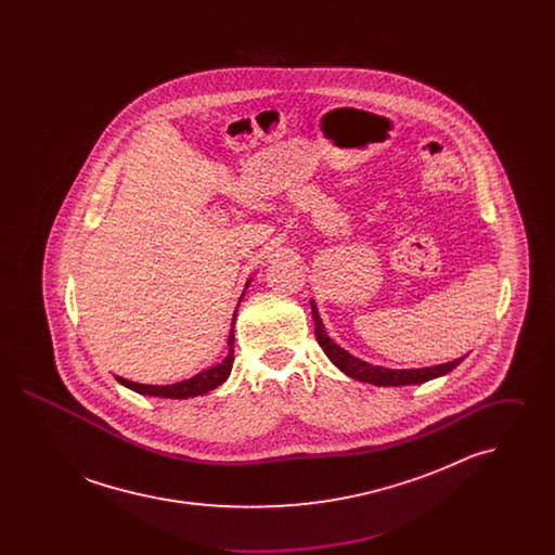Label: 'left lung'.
I'll list each match as a JSON object with an SVG mask.
<instances>
[{
	"mask_svg": "<svg viewBox=\"0 0 555 555\" xmlns=\"http://www.w3.org/2000/svg\"><path fill=\"white\" fill-rule=\"evenodd\" d=\"M312 318H314V333H317L318 344L324 349V353L328 356V360L337 366V369L345 372L347 376L362 380V383H370V385H378V387H401V385H421L430 378L443 376L451 370L455 369L464 358H457L448 364H439V366H428V369H412V370H391L383 369V366H372L369 362L347 353L344 347L335 344L326 331L324 324L318 317L317 306L312 301Z\"/></svg>",
	"mask_w": 555,
	"mask_h": 555,
	"instance_id": "1",
	"label": "left lung"
}]
</instances>
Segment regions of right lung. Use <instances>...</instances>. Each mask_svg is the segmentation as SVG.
Segmentation results:
<instances>
[{
    "label": "right lung",
    "instance_id": "add662e5",
    "mask_svg": "<svg viewBox=\"0 0 555 555\" xmlns=\"http://www.w3.org/2000/svg\"><path fill=\"white\" fill-rule=\"evenodd\" d=\"M233 322H235V318H233ZM233 344H235V333L231 328V333H229V347H231L229 356L220 364L195 374L189 380H181V383H175V385H141V383L127 380L122 376H116V380L120 385L132 389L134 393H141V396L166 397V399H186V397L206 396V393H210L211 389H216L218 385H222L229 378L231 369H233Z\"/></svg>",
    "mask_w": 555,
    "mask_h": 555
}]
</instances>
